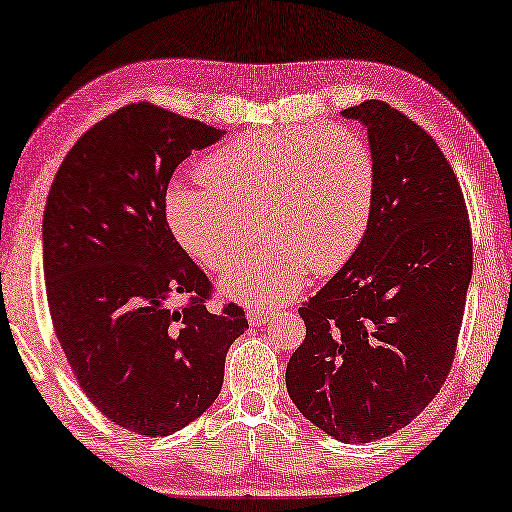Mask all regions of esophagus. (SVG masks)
Instances as JSON below:
<instances>
[{
    "label": "esophagus",
    "instance_id": "34e87169",
    "mask_svg": "<svg viewBox=\"0 0 512 512\" xmlns=\"http://www.w3.org/2000/svg\"><path fill=\"white\" fill-rule=\"evenodd\" d=\"M273 315H276V308H265V306H256L247 313V319L252 326H263Z\"/></svg>",
    "mask_w": 512,
    "mask_h": 512
}]
</instances>
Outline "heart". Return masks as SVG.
<instances>
[{
  "mask_svg": "<svg viewBox=\"0 0 512 512\" xmlns=\"http://www.w3.org/2000/svg\"><path fill=\"white\" fill-rule=\"evenodd\" d=\"M202 176L169 186L167 221L186 252L217 273L267 234L221 284L247 304L284 302L308 269L326 276L343 267L365 241L378 195L376 154L341 123L245 132L202 162Z\"/></svg>",
  "mask_w": 512,
  "mask_h": 512,
  "instance_id": "1",
  "label": "heart"
}]
</instances>
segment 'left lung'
Instances as JSON below:
<instances>
[{
  "label": "left lung",
  "instance_id": "left-lung-1",
  "mask_svg": "<svg viewBox=\"0 0 512 512\" xmlns=\"http://www.w3.org/2000/svg\"><path fill=\"white\" fill-rule=\"evenodd\" d=\"M378 162L365 241L299 308L306 339L286 389L308 421L343 443L408 426L452 369L473 241L456 173L432 136L380 99L345 108Z\"/></svg>",
  "mask_w": 512,
  "mask_h": 512
}]
</instances>
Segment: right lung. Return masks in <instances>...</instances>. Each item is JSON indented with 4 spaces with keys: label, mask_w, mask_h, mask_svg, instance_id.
Wrapping results in <instances>:
<instances>
[{
    "label": "right lung",
    "mask_w": 512,
    "mask_h": 512,
    "mask_svg": "<svg viewBox=\"0 0 512 512\" xmlns=\"http://www.w3.org/2000/svg\"><path fill=\"white\" fill-rule=\"evenodd\" d=\"M221 130L149 102L84 132L43 215L49 315L84 395L112 423L167 436L213 406L245 310L206 302L213 284L173 236V171ZM186 298L182 307L175 302Z\"/></svg>",
    "instance_id": "1"
}]
</instances>
